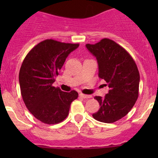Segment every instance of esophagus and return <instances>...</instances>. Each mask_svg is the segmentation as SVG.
I'll list each match as a JSON object with an SVG mask.
<instances>
[{
    "mask_svg": "<svg viewBox=\"0 0 158 158\" xmlns=\"http://www.w3.org/2000/svg\"><path fill=\"white\" fill-rule=\"evenodd\" d=\"M79 97H81V98H91V95H85V94H82V93H80L79 94Z\"/></svg>",
    "mask_w": 158,
    "mask_h": 158,
    "instance_id": "obj_1",
    "label": "esophagus"
}]
</instances>
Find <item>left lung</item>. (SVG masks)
<instances>
[{
    "label": "left lung",
    "mask_w": 158,
    "mask_h": 158,
    "mask_svg": "<svg viewBox=\"0 0 158 158\" xmlns=\"http://www.w3.org/2000/svg\"><path fill=\"white\" fill-rule=\"evenodd\" d=\"M85 47L96 57L98 77L104 79L109 88L104 98L95 97L100 109L92 117L98 122L113 123L125 117L138 99L140 82L138 67L123 47L108 38L95 44H87Z\"/></svg>",
    "instance_id": "8db88e82"
}]
</instances>
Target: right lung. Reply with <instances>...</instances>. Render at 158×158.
Segmentation results:
<instances>
[{
  "label": "right lung",
  "mask_w": 158,
  "mask_h": 158,
  "mask_svg": "<svg viewBox=\"0 0 158 158\" xmlns=\"http://www.w3.org/2000/svg\"><path fill=\"white\" fill-rule=\"evenodd\" d=\"M79 44L45 40L30 51L19 73L20 92L25 106L40 122L60 123L69 114L78 92H63L52 85L69 54Z\"/></svg>",
  "instance_id": "add662e5"
}]
</instances>
